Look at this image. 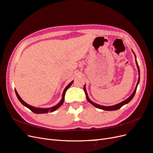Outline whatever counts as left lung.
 <instances>
[{
	"mask_svg": "<svg viewBox=\"0 0 153 153\" xmlns=\"http://www.w3.org/2000/svg\"><path fill=\"white\" fill-rule=\"evenodd\" d=\"M133 53H134V52H133ZM134 57H135V61H136L137 66V68H138V71L139 77H138V82H137V86H136V87H135V89H134V91L133 92V94H131V95L130 96V97H129L127 99H126L125 101H123V102H120V103H119V104H116V105H114V106H101V105H99V104H96V103L92 102V101H91V100L89 99L88 95H87L86 89H85V85H84V91H85L87 101H88L90 104H92V105H94L95 107L97 108H99V109H101V110H106V111H113V110H119V109H120L122 106H124V104H127V103L131 101V99L133 98L135 93H136L137 88V86H138V83H139V81H140V68H139V66H138V63H137V59H136L137 57H136V56H135V55H134ZM85 89V91L84 90Z\"/></svg>",
	"mask_w": 153,
	"mask_h": 153,
	"instance_id": "left-lung-1",
	"label": "left lung"
}]
</instances>
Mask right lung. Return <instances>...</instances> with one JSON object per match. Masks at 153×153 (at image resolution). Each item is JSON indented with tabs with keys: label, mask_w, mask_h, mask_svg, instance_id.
I'll list each match as a JSON object with an SVG mask.
<instances>
[{
	"label": "right lung",
	"mask_w": 153,
	"mask_h": 153,
	"mask_svg": "<svg viewBox=\"0 0 153 153\" xmlns=\"http://www.w3.org/2000/svg\"><path fill=\"white\" fill-rule=\"evenodd\" d=\"M72 83H73V81H72V82H70V83L66 86V88H65V90H63V95H62V100H61V101H60V102H59L58 104H56V106H52V107H51V108H34V107H33V106H32L29 105L28 104L25 102L23 101V100L21 99V97H20V95H19V94L17 93V91H16V90H15V93H16V97H17V98L19 99L20 102L24 106H25V107H27V108H29L30 110H31L33 113H38V114H40V113H48V112H52V111H54L56 110L59 107H60L62 105V104H63V102H64L65 95V93H66V91L67 90V89L69 88V87L72 85Z\"/></svg>",
	"instance_id": "right-lung-1"
}]
</instances>
